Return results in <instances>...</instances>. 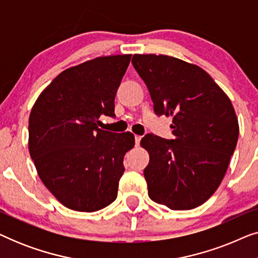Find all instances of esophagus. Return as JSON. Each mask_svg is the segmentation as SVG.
<instances>
[{
	"instance_id": "34e87169",
	"label": "esophagus",
	"mask_w": 258,
	"mask_h": 258,
	"mask_svg": "<svg viewBox=\"0 0 258 258\" xmlns=\"http://www.w3.org/2000/svg\"><path fill=\"white\" fill-rule=\"evenodd\" d=\"M141 139H142V137L139 136V135H135V144H136V147H137V146H140Z\"/></svg>"
}]
</instances>
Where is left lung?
Returning <instances> with one entry per match:
<instances>
[{
  "label": "left lung",
  "mask_w": 258,
  "mask_h": 258,
  "mask_svg": "<svg viewBox=\"0 0 258 258\" xmlns=\"http://www.w3.org/2000/svg\"><path fill=\"white\" fill-rule=\"evenodd\" d=\"M155 114L172 116L174 139L147 134L148 194L171 210L201 206L221 184L238 139V121L224 91L195 64L167 55H134Z\"/></svg>",
  "instance_id": "1"
}]
</instances>
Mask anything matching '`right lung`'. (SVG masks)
<instances>
[{
	"instance_id": "obj_1",
	"label": "right lung",
	"mask_w": 258,
	"mask_h": 258,
	"mask_svg": "<svg viewBox=\"0 0 258 258\" xmlns=\"http://www.w3.org/2000/svg\"><path fill=\"white\" fill-rule=\"evenodd\" d=\"M132 55L97 57L59 74L29 116V153L49 191L72 210L93 213L117 197L132 133L98 128L115 117V96Z\"/></svg>"
}]
</instances>
